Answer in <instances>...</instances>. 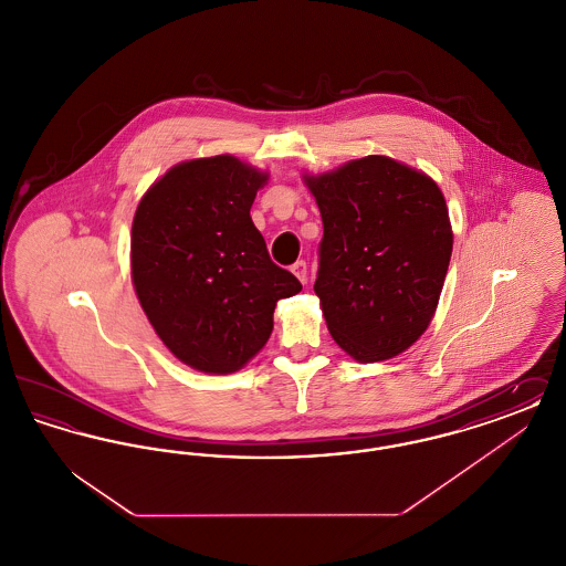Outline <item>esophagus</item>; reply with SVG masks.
Masks as SVG:
<instances>
[{"label":"esophagus","mask_w":566,"mask_h":566,"mask_svg":"<svg viewBox=\"0 0 566 566\" xmlns=\"http://www.w3.org/2000/svg\"><path fill=\"white\" fill-rule=\"evenodd\" d=\"M291 271L301 280V284L307 282V263H305V261H296L295 265L291 268Z\"/></svg>","instance_id":"obj_1"}]
</instances>
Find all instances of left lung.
I'll return each instance as SVG.
<instances>
[{
  "mask_svg": "<svg viewBox=\"0 0 566 566\" xmlns=\"http://www.w3.org/2000/svg\"><path fill=\"white\" fill-rule=\"evenodd\" d=\"M307 187L323 216L314 291L331 337L360 363L401 354L431 323L452 256L441 190L377 155Z\"/></svg>",
  "mask_w": 566,
  "mask_h": 566,
  "instance_id": "1",
  "label": "left lung"
}]
</instances>
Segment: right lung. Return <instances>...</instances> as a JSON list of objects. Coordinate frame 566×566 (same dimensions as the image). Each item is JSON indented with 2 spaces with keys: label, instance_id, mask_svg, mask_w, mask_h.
Masks as SVG:
<instances>
[{
  "label": "right lung",
  "instance_id": "1",
  "mask_svg": "<svg viewBox=\"0 0 566 566\" xmlns=\"http://www.w3.org/2000/svg\"><path fill=\"white\" fill-rule=\"evenodd\" d=\"M265 180L229 155L195 159L171 167L137 206L135 293L163 344L192 369H242L268 344L277 301L301 291L250 218Z\"/></svg>",
  "mask_w": 566,
  "mask_h": 566
}]
</instances>
